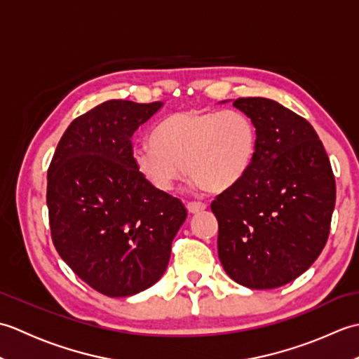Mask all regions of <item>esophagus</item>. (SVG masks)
Here are the masks:
<instances>
[{
	"mask_svg": "<svg viewBox=\"0 0 359 359\" xmlns=\"http://www.w3.org/2000/svg\"><path fill=\"white\" fill-rule=\"evenodd\" d=\"M187 208H188L189 212L196 215V212H201V211L207 208V203H203V202H187Z\"/></svg>",
	"mask_w": 359,
	"mask_h": 359,
	"instance_id": "obj_1",
	"label": "esophagus"
}]
</instances>
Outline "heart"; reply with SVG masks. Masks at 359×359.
<instances>
[{"label":"heart","instance_id":"heart-1","mask_svg":"<svg viewBox=\"0 0 359 359\" xmlns=\"http://www.w3.org/2000/svg\"><path fill=\"white\" fill-rule=\"evenodd\" d=\"M256 149V128L245 114L188 109L160 121L149 144L134 149V163L158 191H171L187 168L194 187L222 193L247 174Z\"/></svg>","mask_w":359,"mask_h":359}]
</instances>
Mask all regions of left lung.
I'll list each match as a JSON object with an SVG mask.
<instances>
[{
    "label": "left lung",
    "mask_w": 359,
    "mask_h": 359,
    "mask_svg": "<svg viewBox=\"0 0 359 359\" xmlns=\"http://www.w3.org/2000/svg\"><path fill=\"white\" fill-rule=\"evenodd\" d=\"M251 118L257 149L247 174L211 202L217 253L241 285L278 288L309 270L329 239L337 185L309 121L264 97L233 102Z\"/></svg>",
    "instance_id": "left-lung-1"
}]
</instances>
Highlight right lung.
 Wrapping results in <instances>:
<instances>
[{"instance_id":"1","label":"right lung","mask_w":359,"mask_h":359,"mask_svg":"<svg viewBox=\"0 0 359 359\" xmlns=\"http://www.w3.org/2000/svg\"><path fill=\"white\" fill-rule=\"evenodd\" d=\"M160 106H95L67 126L48 170L53 245L81 280L111 297L156 284L187 219L182 201L149 185L134 163L133 135Z\"/></svg>"}]
</instances>
